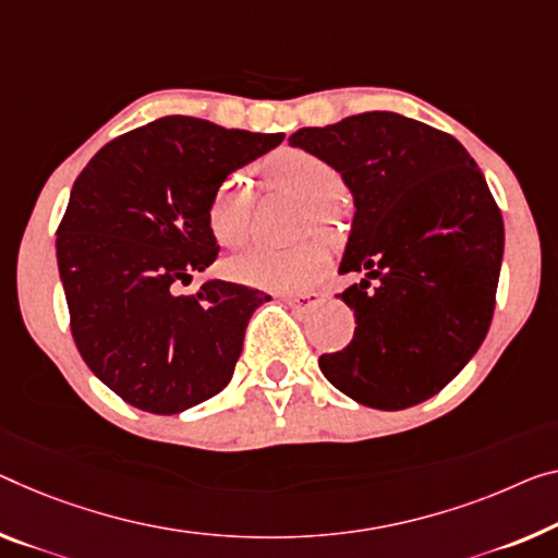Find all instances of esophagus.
<instances>
[{
  "mask_svg": "<svg viewBox=\"0 0 558 558\" xmlns=\"http://www.w3.org/2000/svg\"><path fill=\"white\" fill-rule=\"evenodd\" d=\"M284 302L289 306H294L296 312H308V308L319 306L324 302L322 291H299V294H287Z\"/></svg>",
  "mask_w": 558,
  "mask_h": 558,
  "instance_id": "1",
  "label": "esophagus"
}]
</instances>
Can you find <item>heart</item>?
Segmentation results:
<instances>
[{"mask_svg": "<svg viewBox=\"0 0 558 558\" xmlns=\"http://www.w3.org/2000/svg\"><path fill=\"white\" fill-rule=\"evenodd\" d=\"M264 184L304 204L302 225L329 227L333 219L331 202L339 196L341 174L337 167L316 151L284 147L269 154L259 165ZM252 186L244 177L229 174L214 186L207 207V221L219 244L239 246L250 236ZM327 267V252L316 242L291 246H252L231 256L227 271L231 279L274 291H296L312 284Z\"/></svg>", "mask_w": 558, "mask_h": 558, "instance_id": "b5f03b06", "label": "heart"}]
</instances>
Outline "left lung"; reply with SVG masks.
Returning a JSON list of instances; mask_svg holds the SVG:
<instances>
[{
  "mask_svg": "<svg viewBox=\"0 0 558 558\" xmlns=\"http://www.w3.org/2000/svg\"><path fill=\"white\" fill-rule=\"evenodd\" d=\"M291 147L331 161L354 196L339 274L356 329L319 356L322 374L359 404L399 411L432 399L469 364L492 327L504 219L451 134L393 111L304 126Z\"/></svg>",
  "mask_w": 558,
  "mask_h": 558,
  "instance_id": "1",
  "label": "left lung"
}]
</instances>
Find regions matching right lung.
Segmentation results:
<instances>
[{
    "label": "right lung",
    "mask_w": 558,
    "mask_h": 558,
    "mask_svg": "<svg viewBox=\"0 0 558 558\" xmlns=\"http://www.w3.org/2000/svg\"><path fill=\"white\" fill-rule=\"evenodd\" d=\"M284 134L161 117L105 144L82 169L57 229L74 344L101 384L149 414H179L227 387L259 289L209 279L207 221L221 179Z\"/></svg>",
    "instance_id": "add662e5"
}]
</instances>
